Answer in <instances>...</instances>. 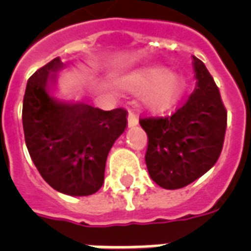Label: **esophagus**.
Here are the masks:
<instances>
[{
  "instance_id": "obj_1",
  "label": "esophagus",
  "mask_w": 251,
  "mask_h": 251,
  "mask_svg": "<svg viewBox=\"0 0 251 251\" xmlns=\"http://www.w3.org/2000/svg\"><path fill=\"white\" fill-rule=\"evenodd\" d=\"M127 125H129V127H134V126L138 125V116L131 110H130L129 116H127Z\"/></svg>"
}]
</instances>
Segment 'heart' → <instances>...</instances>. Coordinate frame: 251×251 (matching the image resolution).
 Instances as JSON below:
<instances>
[{"label":"heart","instance_id":"heart-1","mask_svg":"<svg viewBox=\"0 0 251 251\" xmlns=\"http://www.w3.org/2000/svg\"><path fill=\"white\" fill-rule=\"evenodd\" d=\"M127 83L134 90H147L145 102L151 110H164L178 101L185 79L177 73H169L164 66H150L127 76Z\"/></svg>","mask_w":251,"mask_h":251}]
</instances>
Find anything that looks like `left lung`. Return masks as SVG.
I'll use <instances>...</instances> for the list:
<instances>
[{"label":"left lung","instance_id":"left-lung-1","mask_svg":"<svg viewBox=\"0 0 251 251\" xmlns=\"http://www.w3.org/2000/svg\"><path fill=\"white\" fill-rule=\"evenodd\" d=\"M197 86L171 117L141 118L149 146L146 165L153 182L168 190L186 186L210 171L222 152L226 110L214 78L193 56Z\"/></svg>","mask_w":251,"mask_h":251}]
</instances>
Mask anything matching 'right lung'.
<instances>
[{"label":"right lung","mask_w":251,"mask_h":251,"mask_svg":"<svg viewBox=\"0 0 251 251\" xmlns=\"http://www.w3.org/2000/svg\"><path fill=\"white\" fill-rule=\"evenodd\" d=\"M62 68L57 57L27 82L22 110L25 146L41 177L54 190L86 197L102 186L106 157L125 131L127 112L53 98L49 91Z\"/></svg>","instance_id":"obj_1"}]
</instances>
